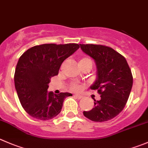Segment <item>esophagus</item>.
<instances>
[{
	"label": "esophagus",
	"mask_w": 148,
	"mask_h": 148,
	"mask_svg": "<svg viewBox=\"0 0 148 148\" xmlns=\"http://www.w3.org/2000/svg\"><path fill=\"white\" fill-rule=\"evenodd\" d=\"M74 96H75L76 97H77V98H78V99H82L83 97L82 96L79 95H74Z\"/></svg>",
	"instance_id": "34e87169"
}]
</instances>
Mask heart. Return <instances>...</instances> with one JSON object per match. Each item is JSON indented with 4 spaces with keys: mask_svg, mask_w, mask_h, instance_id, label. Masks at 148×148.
I'll return each mask as SVG.
<instances>
[{
    "mask_svg": "<svg viewBox=\"0 0 148 148\" xmlns=\"http://www.w3.org/2000/svg\"><path fill=\"white\" fill-rule=\"evenodd\" d=\"M90 64L92 65V61L89 58H87V57H82V58H79V66H82L85 65V64ZM70 90H74V91H79L82 89V86L79 85V84H77V83H71L69 85Z\"/></svg>",
    "mask_w": 148,
    "mask_h": 148,
    "instance_id": "b5f03b06",
    "label": "heart"
}]
</instances>
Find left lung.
Returning a JSON list of instances; mask_svg holds the SVG:
<instances>
[{
  "mask_svg": "<svg viewBox=\"0 0 148 148\" xmlns=\"http://www.w3.org/2000/svg\"><path fill=\"white\" fill-rule=\"evenodd\" d=\"M84 53L95 61L97 79L91 89L97 90L100 100H95L92 110L83 112L85 117L96 122L112 119L125 107L133 84L131 69L126 58L110 47L79 44Z\"/></svg>",
  "mask_w": 148,
  "mask_h": 148,
  "instance_id": "obj_1",
  "label": "left lung"
}]
</instances>
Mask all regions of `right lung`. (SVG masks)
<instances>
[{"label": "right lung", "instance_id": "add662e5", "mask_svg": "<svg viewBox=\"0 0 148 148\" xmlns=\"http://www.w3.org/2000/svg\"><path fill=\"white\" fill-rule=\"evenodd\" d=\"M79 45L42 44L24 52L18 59L14 84L21 106L32 117L49 120L56 116L69 92L54 95L48 92L51 78L58 75L61 64L72 55Z\"/></svg>", "mask_w": 148, "mask_h": 148}]
</instances>
